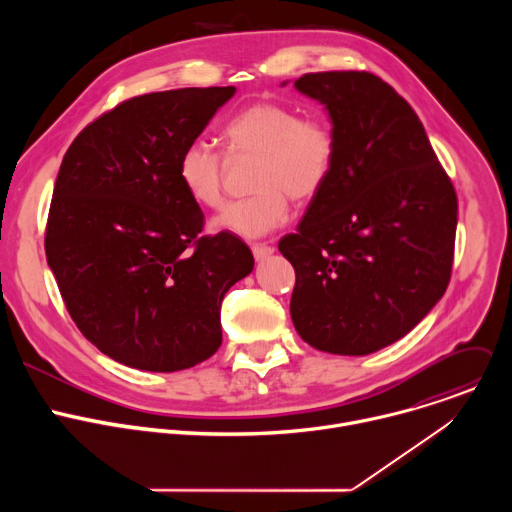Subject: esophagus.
Returning a JSON list of instances; mask_svg holds the SVG:
<instances>
[{
    "mask_svg": "<svg viewBox=\"0 0 512 512\" xmlns=\"http://www.w3.org/2000/svg\"><path fill=\"white\" fill-rule=\"evenodd\" d=\"M251 251H253V255H255V259L257 261H263V259H267L269 255H273V247L271 245H265V243H257V245H253L251 247Z\"/></svg>",
    "mask_w": 512,
    "mask_h": 512,
    "instance_id": "1",
    "label": "esophagus"
}]
</instances>
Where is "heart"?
Listing matches in <instances>:
<instances>
[{
    "label": "heart",
    "mask_w": 512,
    "mask_h": 512,
    "mask_svg": "<svg viewBox=\"0 0 512 512\" xmlns=\"http://www.w3.org/2000/svg\"><path fill=\"white\" fill-rule=\"evenodd\" d=\"M229 150L237 158L257 160L251 198L229 204L212 227L243 239L265 237L285 225L291 196L312 200L330 178L336 141L320 119H302L298 109L261 101L245 107L225 129ZM225 162L210 143L190 141L178 160V178L186 194L206 208L225 200Z\"/></svg>",
    "instance_id": "1"
}]
</instances>
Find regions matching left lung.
<instances>
[{"instance_id":"8db88e82","label":"left lung","mask_w":512,"mask_h":512,"mask_svg":"<svg viewBox=\"0 0 512 512\" xmlns=\"http://www.w3.org/2000/svg\"><path fill=\"white\" fill-rule=\"evenodd\" d=\"M294 87L324 105L336 158L298 231L279 241L296 269L291 322L322 352L364 356L403 338L442 300L458 198L419 117L385 81L310 72Z\"/></svg>"}]
</instances>
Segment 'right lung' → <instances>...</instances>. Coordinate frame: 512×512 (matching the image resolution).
I'll return each mask as SVG.
<instances>
[{
	"label": "right lung",
	"mask_w": 512,
	"mask_h": 512,
	"mask_svg": "<svg viewBox=\"0 0 512 512\" xmlns=\"http://www.w3.org/2000/svg\"><path fill=\"white\" fill-rule=\"evenodd\" d=\"M235 87L129 99L85 127L54 186L46 261L83 336L125 367L176 373L223 342L221 304L253 271L231 233L200 237L204 214L178 160Z\"/></svg>",
	"instance_id": "1"
}]
</instances>
